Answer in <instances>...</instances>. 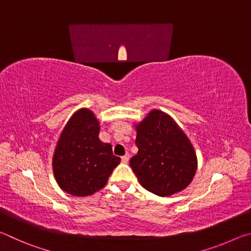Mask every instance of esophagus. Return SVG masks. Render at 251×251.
Here are the masks:
<instances>
[{
	"label": "esophagus",
	"mask_w": 251,
	"mask_h": 251,
	"mask_svg": "<svg viewBox=\"0 0 251 251\" xmlns=\"http://www.w3.org/2000/svg\"><path fill=\"white\" fill-rule=\"evenodd\" d=\"M128 160H129V155H128V154H125L124 156L122 157V161H123V163H127V161H128Z\"/></svg>",
	"instance_id": "esophagus-1"
}]
</instances>
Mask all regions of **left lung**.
I'll list each match as a JSON object with an SVG mask.
<instances>
[{
    "label": "left lung",
    "instance_id": "left-lung-1",
    "mask_svg": "<svg viewBox=\"0 0 251 251\" xmlns=\"http://www.w3.org/2000/svg\"><path fill=\"white\" fill-rule=\"evenodd\" d=\"M137 155L129 165L144 188L157 196H171L190 184L197 157L184 131L171 116L154 109L136 126Z\"/></svg>",
    "mask_w": 251,
    "mask_h": 251
}]
</instances>
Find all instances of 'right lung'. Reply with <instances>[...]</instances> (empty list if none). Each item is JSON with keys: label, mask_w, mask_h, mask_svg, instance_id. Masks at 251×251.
<instances>
[{"label": "right lung", "mask_w": 251, "mask_h": 251, "mask_svg": "<svg viewBox=\"0 0 251 251\" xmlns=\"http://www.w3.org/2000/svg\"><path fill=\"white\" fill-rule=\"evenodd\" d=\"M100 123L90 109L76 112L63 129L53 156L58 186L74 196H88L103 188L121 158L112 145L100 141Z\"/></svg>", "instance_id": "1"}]
</instances>
